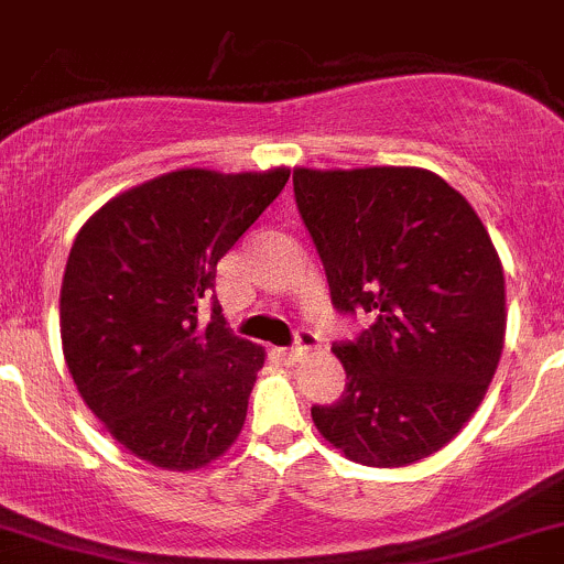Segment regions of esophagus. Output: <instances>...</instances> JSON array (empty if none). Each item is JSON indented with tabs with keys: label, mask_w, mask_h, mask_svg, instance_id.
<instances>
[{
	"label": "esophagus",
	"mask_w": 564,
	"mask_h": 564,
	"mask_svg": "<svg viewBox=\"0 0 564 564\" xmlns=\"http://www.w3.org/2000/svg\"><path fill=\"white\" fill-rule=\"evenodd\" d=\"M316 346H318L316 335L311 333V329H303V333L297 335V344H294L292 349H281V355H283V360L297 362V360H303V357L308 355V351H314Z\"/></svg>",
	"instance_id": "1"
}]
</instances>
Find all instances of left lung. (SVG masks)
Returning a JSON list of instances; mask_svg holds the SVG:
<instances>
[{"mask_svg":"<svg viewBox=\"0 0 564 564\" xmlns=\"http://www.w3.org/2000/svg\"><path fill=\"white\" fill-rule=\"evenodd\" d=\"M294 196L338 311L373 324L333 346L346 390L314 406L355 464L442 451L486 398L505 346V272L471 204L417 166L294 169Z\"/></svg>","mask_w":564,"mask_h":564,"instance_id":"1","label":"left lung"}]
</instances>
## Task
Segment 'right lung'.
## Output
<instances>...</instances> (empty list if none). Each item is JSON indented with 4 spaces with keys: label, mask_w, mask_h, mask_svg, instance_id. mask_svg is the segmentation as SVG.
Wrapping results in <instances>:
<instances>
[{
    "label": "right lung",
    "mask_w": 564,
    "mask_h": 564,
    "mask_svg": "<svg viewBox=\"0 0 564 564\" xmlns=\"http://www.w3.org/2000/svg\"><path fill=\"white\" fill-rule=\"evenodd\" d=\"M289 169H176L106 202L76 235L59 292L67 371L135 458L209 466L240 436L264 346L229 333L215 270L270 207ZM214 303L202 325L197 311Z\"/></svg>",
    "instance_id": "1"
}]
</instances>
